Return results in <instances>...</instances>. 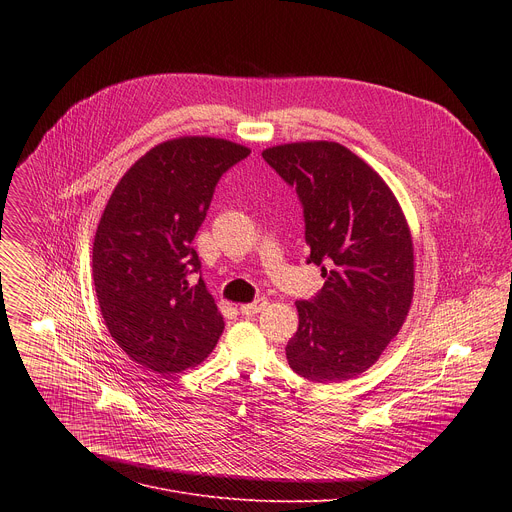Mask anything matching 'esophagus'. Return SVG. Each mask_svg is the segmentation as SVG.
I'll use <instances>...</instances> for the list:
<instances>
[{"mask_svg": "<svg viewBox=\"0 0 512 512\" xmlns=\"http://www.w3.org/2000/svg\"><path fill=\"white\" fill-rule=\"evenodd\" d=\"M265 306H267V300H265V298H257V300L251 302V304H243L239 310H241L243 316H255V314H259Z\"/></svg>", "mask_w": 512, "mask_h": 512, "instance_id": "1", "label": "esophagus"}]
</instances>
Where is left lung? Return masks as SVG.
I'll use <instances>...</instances> for the list:
<instances>
[{
    "instance_id": "obj_1",
    "label": "left lung",
    "mask_w": 512,
    "mask_h": 512,
    "mask_svg": "<svg viewBox=\"0 0 512 512\" xmlns=\"http://www.w3.org/2000/svg\"><path fill=\"white\" fill-rule=\"evenodd\" d=\"M263 160L296 188L304 208L308 263L324 287L296 302L300 326L285 346L304 379L338 383L367 371L401 330L413 298V243L383 178L344 145L302 141Z\"/></svg>"
}]
</instances>
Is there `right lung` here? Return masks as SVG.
I'll use <instances>...</instances> for the list:
<instances>
[{"label":"right lung","mask_w":512,"mask_h":512,"mask_svg":"<svg viewBox=\"0 0 512 512\" xmlns=\"http://www.w3.org/2000/svg\"><path fill=\"white\" fill-rule=\"evenodd\" d=\"M251 154L216 137H178L141 156L115 186L93 243L103 320L145 369L182 373L204 360L225 322L192 241L221 176Z\"/></svg>","instance_id":"1"}]
</instances>
